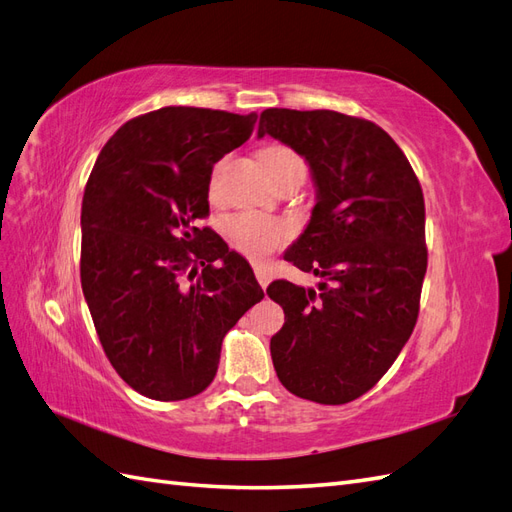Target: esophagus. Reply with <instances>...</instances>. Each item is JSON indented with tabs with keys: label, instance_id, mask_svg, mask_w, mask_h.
<instances>
[{
	"label": "esophagus",
	"instance_id": "esophagus-1",
	"mask_svg": "<svg viewBox=\"0 0 512 512\" xmlns=\"http://www.w3.org/2000/svg\"><path fill=\"white\" fill-rule=\"evenodd\" d=\"M254 273H256V280H258V284H260L262 288H267V286H269V282H271V273H269V269H267V267H262V265H256V267H254Z\"/></svg>",
	"mask_w": 512,
	"mask_h": 512
}]
</instances>
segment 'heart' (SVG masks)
<instances>
[{"label":"heart","mask_w":512,"mask_h":512,"mask_svg":"<svg viewBox=\"0 0 512 512\" xmlns=\"http://www.w3.org/2000/svg\"><path fill=\"white\" fill-rule=\"evenodd\" d=\"M260 158L269 173L290 164H303L297 153L282 145L262 149ZM226 232L230 243L235 245L243 256L254 262H262L269 254H273L277 247H282L288 241L290 226L280 220H271L267 215H260L256 211H245L239 215H232L226 224Z\"/></svg>","instance_id":"obj_1"}]
</instances>
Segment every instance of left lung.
I'll use <instances>...</instances> for the list:
<instances>
[{
    "label": "left lung",
    "mask_w": 512,
    "mask_h": 512,
    "mask_svg": "<svg viewBox=\"0 0 512 512\" xmlns=\"http://www.w3.org/2000/svg\"><path fill=\"white\" fill-rule=\"evenodd\" d=\"M265 134L312 170V218L284 258L322 277L318 292L269 284L286 316L271 337L273 367L292 395L348 404L389 371L418 318L427 271L421 183L374 121L267 108L258 138Z\"/></svg>",
    "instance_id": "1"
}]
</instances>
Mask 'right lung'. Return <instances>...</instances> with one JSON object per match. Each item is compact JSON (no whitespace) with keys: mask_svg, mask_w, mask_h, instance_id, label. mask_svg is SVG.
Returning a JSON list of instances; mask_svg holds the SVG:
<instances>
[{"mask_svg":"<svg viewBox=\"0 0 512 512\" xmlns=\"http://www.w3.org/2000/svg\"><path fill=\"white\" fill-rule=\"evenodd\" d=\"M256 113L164 106L108 138L81 211V286L100 344L136 393H203L224 335L265 292L200 220L213 164L252 136Z\"/></svg>","mask_w":512,"mask_h":512,"instance_id":"1","label":"right lung"}]
</instances>
